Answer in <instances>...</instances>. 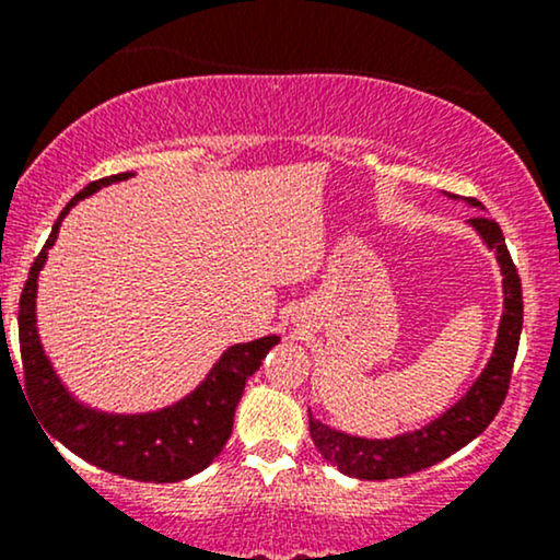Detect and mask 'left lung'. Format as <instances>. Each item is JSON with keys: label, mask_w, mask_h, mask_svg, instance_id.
<instances>
[{"label": "left lung", "mask_w": 560, "mask_h": 560, "mask_svg": "<svg viewBox=\"0 0 560 560\" xmlns=\"http://www.w3.org/2000/svg\"><path fill=\"white\" fill-rule=\"evenodd\" d=\"M458 199L455 195H447ZM471 208H481V202L468 197ZM468 226L479 234V240L492 249L498 258L500 273H503V316H500L498 339H494L492 355L487 361L477 382L468 387V392L458 402H453L445 413H440L423 427L413 432H402L389 440H369V436H355L331 429L329 423L313 419L311 416V436L316 442L318 453L331 466L347 477L382 481L408 477V474L421 471L447 455L458 453L468 442L490 427L494 416H498L500 405L508 395V382H511L513 361H516L518 337H522L524 324V300H522V279H518L516 266H513L511 255H508L503 231L490 218L479 215L468 221Z\"/></svg>", "instance_id": "obj_1"}]
</instances>
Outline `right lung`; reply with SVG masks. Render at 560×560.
<instances>
[{
  "mask_svg": "<svg viewBox=\"0 0 560 560\" xmlns=\"http://www.w3.org/2000/svg\"><path fill=\"white\" fill-rule=\"evenodd\" d=\"M131 176L133 173H118V176L100 178L66 205L47 244L31 266L21 294L18 331H21L25 395L34 413L42 419V427L47 429V440H57L79 458L118 477L165 485V481L195 477L221 455L234 427V410L242 400L244 384L260 369L262 358L273 345H279L281 337L268 334L253 342L231 345L189 395L160 410L110 413V410L81 402L73 392H68L38 337V273L47 262V253L57 242V231L70 208L79 205L83 197L100 191L102 186L126 182Z\"/></svg>",
  "mask_w": 560,
  "mask_h": 560,
  "instance_id": "right-lung-1",
  "label": "right lung"
}]
</instances>
